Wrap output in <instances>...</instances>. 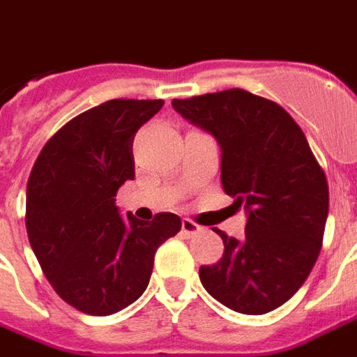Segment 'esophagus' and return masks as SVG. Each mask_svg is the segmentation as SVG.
Listing matches in <instances>:
<instances>
[{
  "instance_id": "esophagus-1",
  "label": "esophagus",
  "mask_w": 357,
  "mask_h": 357,
  "mask_svg": "<svg viewBox=\"0 0 357 357\" xmlns=\"http://www.w3.org/2000/svg\"><path fill=\"white\" fill-rule=\"evenodd\" d=\"M201 229V225L195 224L193 220H189V218H185V220L181 222V233H183L185 237H193V235H197Z\"/></svg>"
}]
</instances>
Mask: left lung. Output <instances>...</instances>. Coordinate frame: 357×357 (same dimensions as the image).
<instances>
[{
    "instance_id": "1",
    "label": "left lung",
    "mask_w": 357,
    "mask_h": 357,
    "mask_svg": "<svg viewBox=\"0 0 357 357\" xmlns=\"http://www.w3.org/2000/svg\"><path fill=\"white\" fill-rule=\"evenodd\" d=\"M172 107L216 137L222 185L245 208V239L227 237L218 264L199 269L202 287L233 312L262 315L306 281L321 250L329 187L300 126L277 102L225 89Z\"/></svg>"
}]
</instances>
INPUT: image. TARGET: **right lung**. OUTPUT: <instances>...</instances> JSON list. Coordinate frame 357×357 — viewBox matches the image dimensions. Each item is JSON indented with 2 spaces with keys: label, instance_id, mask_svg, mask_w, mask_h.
<instances>
[{
  "label": "right lung",
  "instance_id": "add662e5",
  "mask_svg": "<svg viewBox=\"0 0 357 357\" xmlns=\"http://www.w3.org/2000/svg\"><path fill=\"white\" fill-rule=\"evenodd\" d=\"M162 99H112L51 137L26 185V231L47 281L89 315L124 310L145 292L156 248L181 229L172 212L122 220L116 193L135 178L133 137Z\"/></svg>",
  "mask_w": 357,
  "mask_h": 357
}]
</instances>
